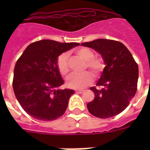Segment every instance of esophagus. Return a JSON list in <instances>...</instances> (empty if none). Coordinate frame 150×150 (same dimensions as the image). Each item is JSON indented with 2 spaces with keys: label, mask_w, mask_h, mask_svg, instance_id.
I'll return each mask as SVG.
<instances>
[{
  "label": "esophagus",
  "mask_w": 150,
  "mask_h": 150,
  "mask_svg": "<svg viewBox=\"0 0 150 150\" xmlns=\"http://www.w3.org/2000/svg\"><path fill=\"white\" fill-rule=\"evenodd\" d=\"M83 91H84V90H82V89H76V90H75V93H82Z\"/></svg>",
  "instance_id": "34e87169"
}]
</instances>
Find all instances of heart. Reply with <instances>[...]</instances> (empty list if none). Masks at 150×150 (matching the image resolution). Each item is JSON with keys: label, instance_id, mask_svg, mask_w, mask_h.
Here are the masks:
<instances>
[{"label": "heart", "instance_id": "1", "mask_svg": "<svg viewBox=\"0 0 150 150\" xmlns=\"http://www.w3.org/2000/svg\"><path fill=\"white\" fill-rule=\"evenodd\" d=\"M76 54L83 60L86 61V68L90 69L95 75H98L104 68V64L102 58L94 57V52L90 49L85 47L79 48L76 50ZM57 65L61 75H66L68 72L69 66L68 54L67 53H63L58 57L57 61ZM93 80V75L89 71H85L82 74L72 73L67 78L66 84L71 89H83L91 84Z\"/></svg>", "mask_w": 150, "mask_h": 150}]
</instances>
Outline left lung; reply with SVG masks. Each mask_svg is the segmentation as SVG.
Here are the masks:
<instances>
[{
	"label": "left lung",
	"mask_w": 150,
	"mask_h": 150,
	"mask_svg": "<svg viewBox=\"0 0 150 150\" xmlns=\"http://www.w3.org/2000/svg\"><path fill=\"white\" fill-rule=\"evenodd\" d=\"M101 55L105 67L96 85L95 97L88 103L89 113L100 118L119 114L128 107L137 90L139 68L128 48L118 41L98 39L81 43Z\"/></svg>",
	"instance_id": "left-lung-1"
}]
</instances>
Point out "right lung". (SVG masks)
I'll use <instances>...</instances> for the list:
<instances>
[{"label": "right lung", "mask_w": 150, "mask_h": 150, "mask_svg": "<svg viewBox=\"0 0 150 150\" xmlns=\"http://www.w3.org/2000/svg\"><path fill=\"white\" fill-rule=\"evenodd\" d=\"M79 45L43 40L29 44L15 64L13 89L25 111L40 121L62 116L72 89H61L64 80L57 61L62 53Z\"/></svg>", "instance_id": "add662e5"}]
</instances>
